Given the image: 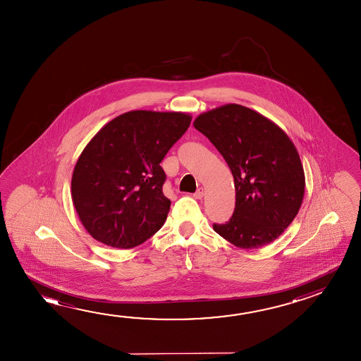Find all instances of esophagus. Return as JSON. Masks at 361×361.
<instances>
[{
    "label": "esophagus",
    "instance_id": "34e87169",
    "mask_svg": "<svg viewBox=\"0 0 361 361\" xmlns=\"http://www.w3.org/2000/svg\"><path fill=\"white\" fill-rule=\"evenodd\" d=\"M194 197H195V199H202V197H204V189L200 188V189L197 190L195 194H194Z\"/></svg>",
    "mask_w": 361,
    "mask_h": 361
}]
</instances>
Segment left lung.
Here are the masks:
<instances>
[{
    "label": "left lung",
    "mask_w": 361,
    "mask_h": 361,
    "mask_svg": "<svg viewBox=\"0 0 361 361\" xmlns=\"http://www.w3.org/2000/svg\"><path fill=\"white\" fill-rule=\"evenodd\" d=\"M194 127L231 167L235 209L220 237L238 248H260L292 223L305 195V171L290 137L271 119L240 104L201 113Z\"/></svg>",
    "instance_id": "obj_1"
}]
</instances>
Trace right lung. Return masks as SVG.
<instances>
[{
    "mask_svg": "<svg viewBox=\"0 0 361 361\" xmlns=\"http://www.w3.org/2000/svg\"><path fill=\"white\" fill-rule=\"evenodd\" d=\"M190 122L189 113L130 111L89 141L73 171L71 199L95 240L130 249L160 231L171 205L161 161Z\"/></svg>",
    "mask_w": 361,
    "mask_h": 361,
    "instance_id": "right-lung-1",
    "label": "right lung"
}]
</instances>
